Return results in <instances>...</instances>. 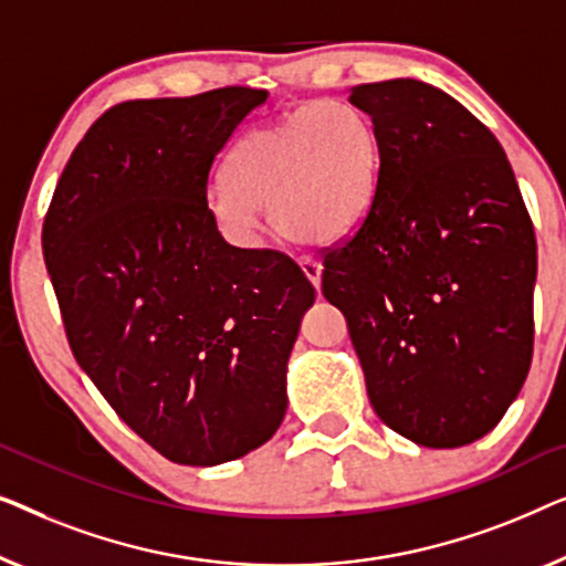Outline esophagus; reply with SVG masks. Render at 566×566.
<instances>
[{
    "label": "esophagus",
    "mask_w": 566,
    "mask_h": 566,
    "mask_svg": "<svg viewBox=\"0 0 566 566\" xmlns=\"http://www.w3.org/2000/svg\"><path fill=\"white\" fill-rule=\"evenodd\" d=\"M300 269L302 272H305V276H307V282L315 286H321V274H323V266H321V261H315V259H300Z\"/></svg>",
    "instance_id": "1"
}]
</instances>
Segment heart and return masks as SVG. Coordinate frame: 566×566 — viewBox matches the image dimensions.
<instances>
[{
    "instance_id": "1",
    "label": "heart",
    "mask_w": 566,
    "mask_h": 566,
    "mask_svg": "<svg viewBox=\"0 0 566 566\" xmlns=\"http://www.w3.org/2000/svg\"><path fill=\"white\" fill-rule=\"evenodd\" d=\"M379 135L348 102H315L245 133L226 161V185L210 192L214 220L238 243L259 235V212L284 238L323 245L344 238L371 205Z\"/></svg>"
}]
</instances>
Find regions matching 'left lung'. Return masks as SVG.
<instances>
[{
  "mask_svg": "<svg viewBox=\"0 0 566 566\" xmlns=\"http://www.w3.org/2000/svg\"><path fill=\"white\" fill-rule=\"evenodd\" d=\"M381 161L371 207L325 256L371 408L428 449L500 423L533 356L536 235L495 135L418 78L359 84Z\"/></svg>",
  "mask_w": 566,
  "mask_h": 566,
  "instance_id": "1",
  "label": "left lung"
}]
</instances>
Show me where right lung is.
<instances>
[{
    "label": "right lung",
    "instance_id": "obj_1",
    "mask_svg": "<svg viewBox=\"0 0 566 566\" xmlns=\"http://www.w3.org/2000/svg\"><path fill=\"white\" fill-rule=\"evenodd\" d=\"M269 94L222 86L107 109L43 222L69 346L143 441L177 464L259 449L315 290L280 251L235 249L207 205L214 156Z\"/></svg>",
    "mask_w": 566,
    "mask_h": 566
}]
</instances>
